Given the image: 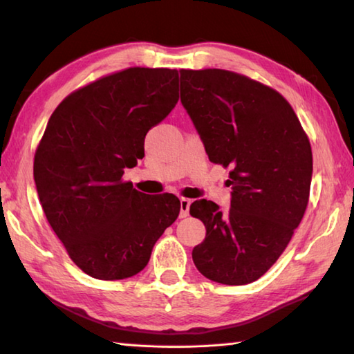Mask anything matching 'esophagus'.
I'll use <instances>...</instances> for the list:
<instances>
[{
    "mask_svg": "<svg viewBox=\"0 0 354 354\" xmlns=\"http://www.w3.org/2000/svg\"><path fill=\"white\" fill-rule=\"evenodd\" d=\"M189 206H191V200L182 197L180 198V217L185 218L189 216Z\"/></svg>",
    "mask_w": 354,
    "mask_h": 354,
    "instance_id": "esophagus-1",
    "label": "esophagus"
}]
</instances>
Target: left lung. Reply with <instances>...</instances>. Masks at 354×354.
<instances>
[{"label":"left lung","mask_w":354,"mask_h":354,"mask_svg":"<svg viewBox=\"0 0 354 354\" xmlns=\"http://www.w3.org/2000/svg\"><path fill=\"white\" fill-rule=\"evenodd\" d=\"M180 102L211 162L232 168L228 211L205 198L191 205L206 226L192 260L209 281L254 282L281 257L308 205V137L279 92L230 71L182 69Z\"/></svg>","instance_id":"1"}]
</instances>
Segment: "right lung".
Returning <instances> with one entry per match:
<instances>
[{
  "label": "right lung",
  "mask_w": 354,
  "mask_h": 354,
  "mask_svg": "<svg viewBox=\"0 0 354 354\" xmlns=\"http://www.w3.org/2000/svg\"><path fill=\"white\" fill-rule=\"evenodd\" d=\"M176 69L129 68L66 97L49 118L33 178L49 225L69 257L102 281L132 277L176 222L180 200L123 183L145 137L178 102Z\"/></svg>",
  "instance_id": "right-lung-1"
}]
</instances>
